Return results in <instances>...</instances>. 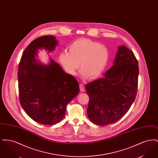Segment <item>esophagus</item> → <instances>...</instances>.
I'll return each instance as SVG.
<instances>
[{
	"label": "esophagus",
	"mask_w": 158,
	"mask_h": 158,
	"mask_svg": "<svg viewBox=\"0 0 158 158\" xmlns=\"http://www.w3.org/2000/svg\"><path fill=\"white\" fill-rule=\"evenodd\" d=\"M79 87H80V90L82 92H85V87L84 85H83L82 83H80L79 84Z\"/></svg>",
	"instance_id": "obj_1"
}]
</instances>
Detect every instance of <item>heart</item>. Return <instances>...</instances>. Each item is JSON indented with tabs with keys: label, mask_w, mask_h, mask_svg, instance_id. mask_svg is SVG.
I'll return each mask as SVG.
<instances>
[{
	"label": "heart",
	"mask_w": 158,
	"mask_h": 158,
	"mask_svg": "<svg viewBox=\"0 0 158 158\" xmlns=\"http://www.w3.org/2000/svg\"><path fill=\"white\" fill-rule=\"evenodd\" d=\"M110 59L105 45L88 38L77 39L69 46V52L62 51L58 56L60 64L70 75H75L79 67L84 79L96 78L105 70Z\"/></svg>",
	"instance_id": "obj_1"
}]
</instances>
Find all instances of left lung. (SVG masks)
I'll use <instances>...</instances> for the list:
<instances>
[{
    "label": "left lung",
    "mask_w": 158,
    "mask_h": 158,
    "mask_svg": "<svg viewBox=\"0 0 158 158\" xmlns=\"http://www.w3.org/2000/svg\"><path fill=\"white\" fill-rule=\"evenodd\" d=\"M139 64L127 47H118L113 66L104 77L86 85L89 97L87 114L98 126H106L121 118L135 100Z\"/></svg>",
    "instance_id": "8db88e82"
}]
</instances>
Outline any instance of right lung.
<instances>
[{"label":"right lung","mask_w":158,"mask_h":158,"mask_svg":"<svg viewBox=\"0 0 158 158\" xmlns=\"http://www.w3.org/2000/svg\"><path fill=\"white\" fill-rule=\"evenodd\" d=\"M57 44L52 35L36 38L25 49L18 68L21 105L33 120L46 125L62 120L67 105L79 92L76 79L57 63L50 58L48 64L44 65L38 59L39 50L50 53Z\"/></svg>","instance_id":"obj_1"}]
</instances>
